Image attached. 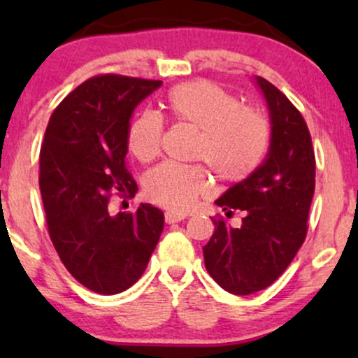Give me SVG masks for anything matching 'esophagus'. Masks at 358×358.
<instances>
[{"label": "esophagus", "instance_id": "34e87169", "mask_svg": "<svg viewBox=\"0 0 358 358\" xmlns=\"http://www.w3.org/2000/svg\"><path fill=\"white\" fill-rule=\"evenodd\" d=\"M183 219H185L183 213H175V212H166L165 213L166 224H175V222H182Z\"/></svg>", "mask_w": 358, "mask_h": 358}]
</instances>
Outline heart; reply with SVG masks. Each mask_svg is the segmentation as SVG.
<instances>
[{"label":"heart","mask_w":358,"mask_h":358,"mask_svg":"<svg viewBox=\"0 0 358 358\" xmlns=\"http://www.w3.org/2000/svg\"><path fill=\"white\" fill-rule=\"evenodd\" d=\"M166 108L180 124L200 131L193 156L210 166L224 183L245 180L264 159L271 143V124L262 113L231 90L210 80H192L175 85L166 96ZM163 119L143 110L127 127V148L139 162L156 158L162 150ZM210 188L202 165L162 163L150 170L143 182L148 200L175 212H187Z\"/></svg>","instance_id":"obj_1"}]
</instances>
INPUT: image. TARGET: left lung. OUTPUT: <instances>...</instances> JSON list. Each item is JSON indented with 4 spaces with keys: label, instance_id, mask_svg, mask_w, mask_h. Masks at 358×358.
I'll use <instances>...</instances> for the list:
<instances>
[{
    "label": "left lung",
    "instance_id": "obj_1",
    "mask_svg": "<svg viewBox=\"0 0 358 358\" xmlns=\"http://www.w3.org/2000/svg\"><path fill=\"white\" fill-rule=\"evenodd\" d=\"M271 116L268 156L252 175L229 188L215 203L232 215L242 212L241 227L215 224L203 248L205 268L232 294L266 289L285 273L308 232L315 193V151L301 113L285 94L256 77Z\"/></svg>",
    "mask_w": 358,
    "mask_h": 358
}]
</instances>
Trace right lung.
I'll return each instance as SVG.
<instances>
[{"label":"right lung","mask_w":358,"mask_h":358,"mask_svg":"<svg viewBox=\"0 0 358 358\" xmlns=\"http://www.w3.org/2000/svg\"><path fill=\"white\" fill-rule=\"evenodd\" d=\"M162 80L102 73L82 82L53 110L40 150V192L60 261L80 285L117 294L145 273L165 215L150 203L110 215L113 192L133 196L127 127Z\"/></svg>","instance_id":"1"}]
</instances>
